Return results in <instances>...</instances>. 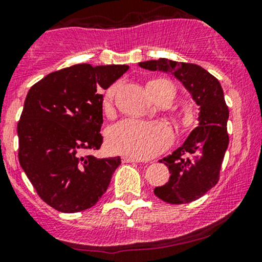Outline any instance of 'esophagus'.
I'll list each match as a JSON object with an SVG mask.
<instances>
[{
    "instance_id": "1",
    "label": "esophagus",
    "mask_w": 262,
    "mask_h": 262,
    "mask_svg": "<svg viewBox=\"0 0 262 262\" xmlns=\"http://www.w3.org/2000/svg\"><path fill=\"white\" fill-rule=\"evenodd\" d=\"M122 160H123V162H141V160L136 159V157H132V156H123Z\"/></svg>"
}]
</instances>
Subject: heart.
Wrapping results in <instances>:
<instances>
[{"label": "heart", "mask_w": 262, "mask_h": 262, "mask_svg": "<svg viewBox=\"0 0 262 262\" xmlns=\"http://www.w3.org/2000/svg\"><path fill=\"white\" fill-rule=\"evenodd\" d=\"M148 83H170L166 80H155ZM117 85L111 86L106 92L105 103L108 105L114 98ZM172 141L170 126L160 121L122 120L108 128V147L115 152L128 156L147 159L161 152Z\"/></svg>", "instance_id": "heart-1"}]
</instances>
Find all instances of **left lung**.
<instances>
[{"mask_svg": "<svg viewBox=\"0 0 262 262\" xmlns=\"http://www.w3.org/2000/svg\"><path fill=\"white\" fill-rule=\"evenodd\" d=\"M139 66L173 75L199 106L198 126L177 150L160 160L168 167L170 180L154 190L167 204L195 201L217 184L229 146V108L222 87L217 78L199 64L159 58L139 62Z\"/></svg>", "mask_w": 262, "mask_h": 262, "instance_id": "8db88e82", "label": "left lung"}]
</instances>
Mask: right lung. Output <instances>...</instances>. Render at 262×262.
<instances>
[{
    "mask_svg": "<svg viewBox=\"0 0 262 262\" xmlns=\"http://www.w3.org/2000/svg\"><path fill=\"white\" fill-rule=\"evenodd\" d=\"M127 70V64H74L30 89L17 125L19 165L38 196L55 210H87L107 190L120 156L81 154L102 145L101 91Z\"/></svg>",
    "mask_w": 262,
    "mask_h": 262,
    "instance_id": "right-lung-1",
    "label": "right lung"
}]
</instances>
